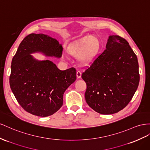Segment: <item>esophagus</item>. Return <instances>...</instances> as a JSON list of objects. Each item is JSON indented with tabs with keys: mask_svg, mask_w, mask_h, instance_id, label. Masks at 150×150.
I'll use <instances>...</instances> for the list:
<instances>
[{
	"mask_svg": "<svg viewBox=\"0 0 150 150\" xmlns=\"http://www.w3.org/2000/svg\"><path fill=\"white\" fill-rule=\"evenodd\" d=\"M76 76L78 78H80L81 77V72L79 71H78L76 72Z\"/></svg>",
	"mask_w": 150,
	"mask_h": 150,
	"instance_id": "obj_1",
	"label": "esophagus"
}]
</instances>
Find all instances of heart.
Listing matches in <instances>:
<instances>
[{
	"instance_id": "b5f03b06",
	"label": "heart",
	"mask_w": 150,
	"mask_h": 150,
	"mask_svg": "<svg viewBox=\"0 0 150 150\" xmlns=\"http://www.w3.org/2000/svg\"><path fill=\"white\" fill-rule=\"evenodd\" d=\"M100 49V40L93 36H85L71 44L69 52L78 55V59L83 64H89L93 60Z\"/></svg>"
}]
</instances>
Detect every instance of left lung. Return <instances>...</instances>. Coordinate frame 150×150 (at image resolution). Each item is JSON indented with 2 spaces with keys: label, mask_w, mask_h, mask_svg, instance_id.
Wrapping results in <instances>:
<instances>
[{
  "label": "left lung",
  "mask_w": 150,
  "mask_h": 150,
  "mask_svg": "<svg viewBox=\"0 0 150 150\" xmlns=\"http://www.w3.org/2000/svg\"><path fill=\"white\" fill-rule=\"evenodd\" d=\"M81 78L86 83L85 100L89 106L100 114H115L127 106L138 87L137 56L126 40L110 36L106 49Z\"/></svg>",
  "instance_id": "left-lung-1"
}]
</instances>
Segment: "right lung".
Listing matches in <instances>:
<instances>
[{
    "instance_id": "add662e5",
    "label": "right lung",
    "mask_w": 150,
    "mask_h": 150,
    "mask_svg": "<svg viewBox=\"0 0 150 150\" xmlns=\"http://www.w3.org/2000/svg\"><path fill=\"white\" fill-rule=\"evenodd\" d=\"M42 52L60 57L62 45L44 34L31 33L23 40L11 63L9 83L24 110L39 116L52 115L62 106L63 95L76 79V70L61 71L50 60L38 61L30 54Z\"/></svg>"
}]
</instances>
